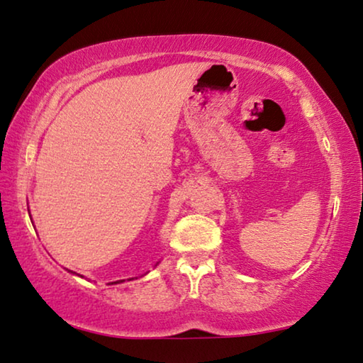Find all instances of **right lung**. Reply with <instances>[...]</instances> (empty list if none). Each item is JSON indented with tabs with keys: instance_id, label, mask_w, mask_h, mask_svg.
Returning <instances> with one entry per match:
<instances>
[{
	"instance_id": "obj_1",
	"label": "right lung",
	"mask_w": 363,
	"mask_h": 363,
	"mask_svg": "<svg viewBox=\"0 0 363 363\" xmlns=\"http://www.w3.org/2000/svg\"><path fill=\"white\" fill-rule=\"evenodd\" d=\"M83 277V275H81ZM127 280H133V279H127ZM121 282H125V280H117V282H112V284H121Z\"/></svg>"
}]
</instances>
